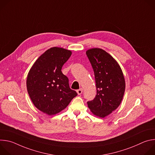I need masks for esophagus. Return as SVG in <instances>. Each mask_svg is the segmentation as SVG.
<instances>
[{"label":"esophagus","instance_id":"esophagus-1","mask_svg":"<svg viewBox=\"0 0 155 155\" xmlns=\"http://www.w3.org/2000/svg\"><path fill=\"white\" fill-rule=\"evenodd\" d=\"M77 94H78V95H80V94H81L82 93H83V90L81 89V88H80V89H79V90H78L77 91Z\"/></svg>","mask_w":155,"mask_h":155}]
</instances>
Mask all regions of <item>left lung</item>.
<instances>
[{
  "instance_id": "1",
  "label": "left lung",
  "mask_w": 155,
  "mask_h": 155,
  "mask_svg": "<svg viewBox=\"0 0 155 155\" xmlns=\"http://www.w3.org/2000/svg\"><path fill=\"white\" fill-rule=\"evenodd\" d=\"M94 71L97 94L87 102L88 108L96 116L104 118L120 105L125 91V80L117 61L101 48L86 51Z\"/></svg>"
}]
</instances>
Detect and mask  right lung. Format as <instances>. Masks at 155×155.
<instances>
[{
    "mask_svg": "<svg viewBox=\"0 0 155 155\" xmlns=\"http://www.w3.org/2000/svg\"><path fill=\"white\" fill-rule=\"evenodd\" d=\"M71 54L70 50L51 48L36 60L28 73V94L35 107L44 114L53 115L60 112L77 96L61 71Z\"/></svg>",
    "mask_w": 155,
    "mask_h": 155,
    "instance_id": "add662e5",
    "label": "right lung"
}]
</instances>
